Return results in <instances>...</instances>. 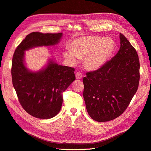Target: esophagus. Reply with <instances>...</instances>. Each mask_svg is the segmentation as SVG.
<instances>
[{
  "label": "esophagus",
  "mask_w": 151,
  "mask_h": 151,
  "mask_svg": "<svg viewBox=\"0 0 151 151\" xmlns=\"http://www.w3.org/2000/svg\"><path fill=\"white\" fill-rule=\"evenodd\" d=\"M75 76H76V78L77 80L81 79V78H82V74L80 72H77L76 73V75H75Z\"/></svg>",
  "instance_id": "obj_1"
}]
</instances>
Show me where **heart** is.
Wrapping results in <instances>:
<instances>
[{"label":"heart","mask_w":151,"mask_h":151,"mask_svg":"<svg viewBox=\"0 0 151 151\" xmlns=\"http://www.w3.org/2000/svg\"><path fill=\"white\" fill-rule=\"evenodd\" d=\"M114 43L110 38H103L89 35L78 38L70 45V50L64 52L65 58L71 64H76L84 58V65L89 70H96L106 63L113 51Z\"/></svg>","instance_id":"heart-1"}]
</instances>
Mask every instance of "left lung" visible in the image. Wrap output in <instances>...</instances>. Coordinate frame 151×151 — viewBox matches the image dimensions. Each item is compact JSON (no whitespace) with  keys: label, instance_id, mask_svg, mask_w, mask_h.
<instances>
[{"label":"left lung","instance_id":"obj_1","mask_svg":"<svg viewBox=\"0 0 151 151\" xmlns=\"http://www.w3.org/2000/svg\"><path fill=\"white\" fill-rule=\"evenodd\" d=\"M119 38L120 48L114 57L83 78L86 109L91 118L98 122L113 120L123 113L138 88V55L121 33Z\"/></svg>","mask_w":151,"mask_h":151}]
</instances>
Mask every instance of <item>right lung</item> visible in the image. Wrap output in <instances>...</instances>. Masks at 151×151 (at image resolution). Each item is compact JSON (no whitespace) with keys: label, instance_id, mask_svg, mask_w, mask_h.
<instances>
[{"label":"right lung","instance_id":"1","mask_svg":"<svg viewBox=\"0 0 151 151\" xmlns=\"http://www.w3.org/2000/svg\"><path fill=\"white\" fill-rule=\"evenodd\" d=\"M62 37V33L32 32L17 47L13 56V86L22 106L37 118H52L60 112L62 93L75 80V69L60 65L50 58L41 70L32 71L25 65V52L36 47L55 46Z\"/></svg>","mask_w":151,"mask_h":151}]
</instances>
